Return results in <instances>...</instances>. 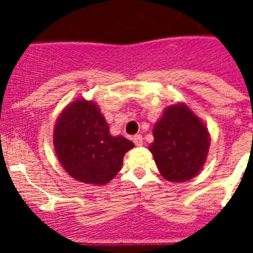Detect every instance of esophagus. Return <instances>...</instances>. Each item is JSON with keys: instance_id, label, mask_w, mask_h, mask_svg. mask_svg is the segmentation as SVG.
<instances>
[{"instance_id": "34e87169", "label": "esophagus", "mask_w": 253, "mask_h": 253, "mask_svg": "<svg viewBox=\"0 0 253 253\" xmlns=\"http://www.w3.org/2000/svg\"><path fill=\"white\" fill-rule=\"evenodd\" d=\"M133 142L137 147H142L143 146V137L140 135V134H137V135H134L133 137Z\"/></svg>"}]
</instances>
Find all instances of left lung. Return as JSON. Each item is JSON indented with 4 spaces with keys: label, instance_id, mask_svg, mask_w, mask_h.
<instances>
[{
    "label": "left lung",
    "instance_id": "left-lung-1",
    "mask_svg": "<svg viewBox=\"0 0 253 253\" xmlns=\"http://www.w3.org/2000/svg\"><path fill=\"white\" fill-rule=\"evenodd\" d=\"M149 144L161 175L171 182H185L202 171L210 147L207 125L186 104L166 107L153 126Z\"/></svg>",
    "mask_w": 253,
    "mask_h": 253
}]
</instances>
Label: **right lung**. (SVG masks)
Masks as SVG:
<instances>
[{
  "mask_svg": "<svg viewBox=\"0 0 253 253\" xmlns=\"http://www.w3.org/2000/svg\"><path fill=\"white\" fill-rule=\"evenodd\" d=\"M55 154L71 177L105 185L122 169L125 153L134 147L126 138L110 134L95 101L77 99L64 107L53 133Z\"/></svg>",
  "mask_w": 253,
  "mask_h": 253,
  "instance_id": "1",
  "label": "right lung"
}]
</instances>
